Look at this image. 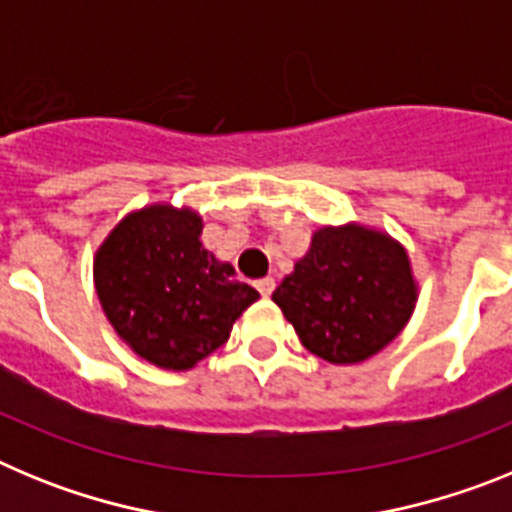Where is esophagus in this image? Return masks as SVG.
<instances>
[{
  "label": "esophagus",
  "mask_w": 512,
  "mask_h": 512,
  "mask_svg": "<svg viewBox=\"0 0 512 512\" xmlns=\"http://www.w3.org/2000/svg\"><path fill=\"white\" fill-rule=\"evenodd\" d=\"M274 287H277V282H274L271 277H264V279H259V282H256V289L261 292V297H269L271 292H274Z\"/></svg>",
  "instance_id": "esophagus-1"
}]
</instances>
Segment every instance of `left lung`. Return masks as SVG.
I'll use <instances>...</instances> for the list:
<instances>
[{"label":"left lung","mask_w":512,"mask_h":512,"mask_svg":"<svg viewBox=\"0 0 512 512\" xmlns=\"http://www.w3.org/2000/svg\"><path fill=\"white\" fill-rule=\"evenodd\" d=\"M271 300L310 354L359 364L400 336L418 302V284L395 238L356 223L325 225Z\"/></svg>","instance_id":"left-lung-1"}]
</instances>
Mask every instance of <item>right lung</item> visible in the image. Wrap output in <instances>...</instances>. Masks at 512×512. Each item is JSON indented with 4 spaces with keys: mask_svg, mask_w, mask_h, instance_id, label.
<instances>
[{
    "mask_svg": "<svg viewBox=\"0 0 512 512\" xmlns=\"http://www.w3.org/2000/svg\"><path fill=\"white\" fill-rule=\"evenodd\" d=\"M189 207L148 205L115 225L94 256V287L117 336L140 359L187 372L228 341L259 300L200 241Z\"/></svg>",
    "mask_w": 512,
    "mask_h": 512,
    "instance_id": "right-lung-1",
    "label": "right lung"
}]
</instances>
